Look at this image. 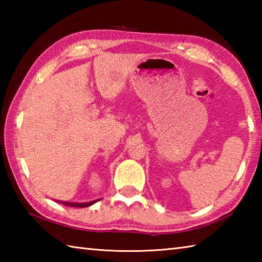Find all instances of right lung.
I'll list each match as a JSON object with an SVG mask.
<instances>
[{
  "label": "right lung",
  "instance_id": "add662e5",
  "mask_svg": "<svg viewBox=\"0 0 262 262\" xmlns=\"http://www.w3.org/2000/svg\"><path fill=\"white\" fill-rule=\"evenodd\" d=\"M99 199H96V200H92V202H88V203H72V202H62V200H56L57 203L59 204H63V205H66V206H71V207H89V206H91L93 204H96L97 202H99Z\"/></svg>",
  "mask_w": 262,
  "mask_h": 262
}]
</instances>
